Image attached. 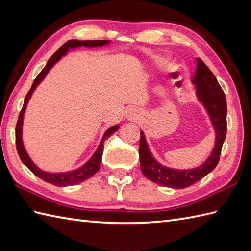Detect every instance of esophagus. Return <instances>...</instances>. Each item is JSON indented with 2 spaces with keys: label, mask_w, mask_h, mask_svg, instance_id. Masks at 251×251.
I'll use <instances>...</instances> for the list:
<instances>
[{
  "label": "esophagus",
  "mask_w": 251,
  "mask_h": 251,
  "mask_svg": "<svg viewBox=\"0 0 251 251\" xmlns=\"http://www.w3.org/2000/svg\"><path fill=\"white\" fill-rule=\"evenodd\" d=\"M131 115H135V114H131Z\"/></svg>",
  "instance_id": "obj_1"
}]
</instances>
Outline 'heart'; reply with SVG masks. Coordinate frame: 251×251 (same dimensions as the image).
<instances>
[{"label": "heart", "instance_id": "1", "mask_svg": "<svg viewBox=\"0 0 251 251\" xmlns=\"http://www.w3.org/2000/svg\"><path fill=\"white\" fill-rule=\"evenodd\" d=\"M161 61H162V60H161V59H158V62H161Z\"/></svg>", "mask_w": 251, "mask_h": 251}]
</instances>
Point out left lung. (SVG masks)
I'll return each mask as SVG.
<instances>
[{
    "label": "left lung",
    "instance_id": "left-lung-1",
    "mask_svg": "<svg viewBox=\"0 0 251 251\" xmlns=\"http://www.w3.org/2000/svg\"><path fill=\"white\" fill-rule=\"evenodd\" d=\"M192 79L197 89V97L207 109L216 130V145L207 161L200 167L190 170H178L165 167L153 158L149 151L145 135L142 131L140 134L139 157L143 175L153 182L174 189L188 188L216 168L219 163L222 146L227 130V108L225 92L218 83L214 73L200 58H196V70Z\"/></svg>",
    "mask_w": 251,
    "mask_h": 251
}]
</instances>
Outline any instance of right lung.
Masks as SVG:
<instances>
[{
    "label": "right lung",
    "instance_id": "add662e5",
    "mask_svg": "<svg viewBox=\"0 0 251 251\" xmlns=\"http://www.w3.org/2000/svg\"><path fill=\"white\" fill-rule=\"evenodd\" d=\"M106 43H109L108 40H94V41H77V40H70L66 42L65 44L62 46H60L58 50L55 52L54 55H52L49 62H47V65L45 66V68L43 69L40 72L39 75H37L34 79L33 84H32L31 89L26 94L25 98V102L23 105V109L20 111V114L18 117V121H17V124H16V148H17V152H18V155L20 157L21 161L25 165L26 167H28L32 173H33L37 177L41 178L42 180L46 181V182L51 183L54 185L57 186H67V185H73V184H77V183H81L83 181L89 179L90 177H93V176L98 172L99 168H100V163H101V157H102V152H103V142L106 139V138H109L110 135L113 134L117 129H119V126L115 125L113 127H111L108 130L105 131V134L102 138V140H101L100 145L97 149V151L95 152L94 155L92 156V158L89 159V161L82 166L81 168H78L76 170H73V172L70 173H65V174H50V173H46L43 172V170H41L40 168H37L35 165L32 163V161L30 159V157L28 156V154H26L24 145H23V139H21V126H23V120H24V113H25V106L26 103H28V101L31 97L32 93H33V90L35 89L36 85H39L41 83L42 79L45 77V75L50 70V68L55 65V62L57 60H59L61 56L66 55V52L69 50V49H73V47H78V46H88V47H92V46H101V45H104Z\"/></svg>",
    "mask_w": 251,
    "mask_h": 251
}]
</instances>
